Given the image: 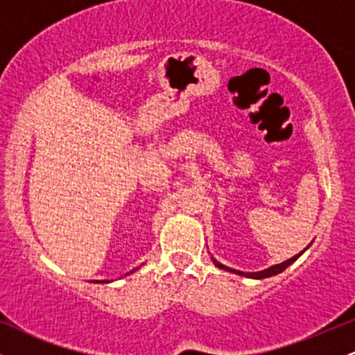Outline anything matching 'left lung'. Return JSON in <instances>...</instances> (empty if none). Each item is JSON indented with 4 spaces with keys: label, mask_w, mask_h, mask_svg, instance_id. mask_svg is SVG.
<instances>
[{
    "label": "left lung",
    "mask_w": 355,
    "mask_h": 355,
    "mask_svg": "<svg viewBox=\"0 0 355 355\" xmlns=\"http://www.w3.org/2000/svg\"><path fill=\"white\" fill-rule=\"evenodd\" d=\"M309 247H311V243H309V245L305 247L304 250L300 252V254H297V255L292 257V259L285 260V262H282V263H277V266H272V267H268V268H263V270H260V272H242V270H235V268H230V267L223 266V263H220L218 260H215V259H214V257H211V262L215 263V267L222 268V270L232 272V274H235V275H242V277H247V279H257V280H262V279H268V277H274V275H277V274H280V272H284L285 268H287L288 266H291V263H294L295 260L299 259V257L302 255L304 252L307 250Z\"/></svg>",
    "instance_id": "1"
}]
</instances>
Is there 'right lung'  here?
Segmentation results:
<instances>
[{
	"mask_svg": "<svg viewBox=\"0 0 355 355\" xmlns=\"http://www.w3.org/2000/svg\"><path fill=\"white\" fill-rule=\"evenodd\" d=\"M135 270H137V268H135ZM135 270H132V272H130V274H133V272H135ZM125 275H128V274H125ZM95 282H96V284H103L105 280H100V282H98V280H95Z\"/></svg>",
	"mask_w": 355,
	"mask_h": 355,
	"instance_id": "right-lung-1",
	"label": "right lung"
}]
</instances>
